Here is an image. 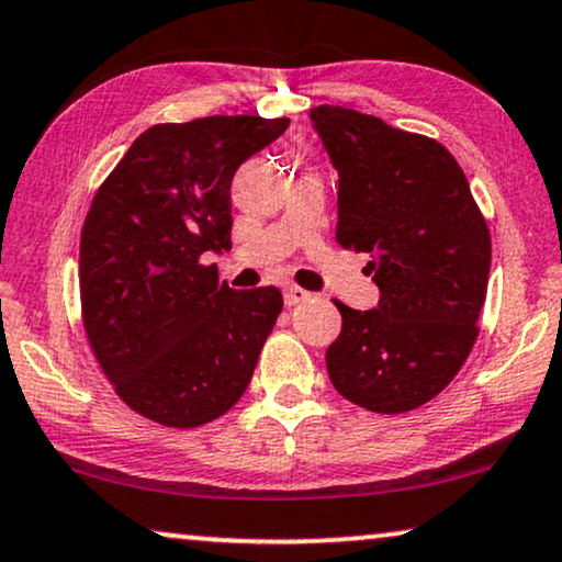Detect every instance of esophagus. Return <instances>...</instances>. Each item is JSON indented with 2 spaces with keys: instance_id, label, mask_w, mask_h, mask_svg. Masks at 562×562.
Returning <instances> with one entry per match:
<instances>
[{
  "instance_id": "34e87169",
  "label": "esophagus",
  "mask_w": 562,
  "mask_h": 562,
  "mask_svg": "<svg viewBox=\"0 0 562 562\" xmlns=\"http://www.w3.org/2000/svg\"><path fill=\"white\" fill-rule=\"evenodd\" d=\"M282 297H284V305L292 307L297 303H305V300L311 297V292L303 290V288H295V284H288V288L282 290Z\"/></svg>"
}]
</instances>
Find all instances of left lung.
Masks as SVG:
<instances>
[{
	"mask_svg": "<svg viewBox=\"0 0 562 562\" xmlns=\"http://www.w3.org/2000/svg\"><path fill=\"white\" fill-rule=\"evenodd\" d=\"M313 130L338 172L336 241L369 255L371 311L338 303L326 351L336 392L400 415L436 397L476 341L492 236L461 165L440 142L379 116L321 104Z\"/></svg>",
	"mask_w": 562,
	"mask_h": 562,
	"instance_id": "left-lung-1",
	"label": "left lung"
}]
</instances>
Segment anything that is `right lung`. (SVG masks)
<instances>
[{"label": "right lung", "instance_id": "obj_1", "mask_svg": "<svg viewBox=\"0 0 562 562\" xmlns=\"http://www.w3.org/2000/svg\"><path fill=\"white\" fill-rule=\"evenodd\" d=\"M290 120L205 116L142 132L81 232L86 336L134 413L195 428L251 382L282 311L278 288L232 290L209 255L232 249V180Z\"/></svg>", "mask_w": 562, "mask_h": 562}]
</instances>
